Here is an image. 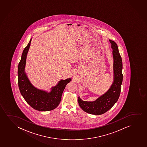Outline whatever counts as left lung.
Wrapping results in <instances>:
<instances>
[{"label": "left lung", "mask_w": 147, "mask_h": 147, "mask_svg": "<svg viewBox=\"0 0 147 147\" xmlns=\"http://www.w3.org/2000/svg\"><path fill=\"white\" fill-rule=\"evenodd\" d=\"M109 41L111 43L114 59L113 82L108 91L94 101H84L78 96L79 106L84 111L88 114L100 115L105 113L117 102L121 93V86L123 78L122 60L117 43L111 40H109Z\"/></svg>", "instance_id": "obj_1"}]
</instances>
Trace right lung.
<instances>
[{
	"instance_id": "obj_1",
	"label": "right lung",
	"mask_w": 147,
	"mask_h": 147,
	"mask_svg": "<svg viewBox=\"0 0 147 147\" xmlns=\"http://www.w3.org/2000/svg\"><path fill=\"white\" fill-rule=\"evenodd\" d=\"M32 39H30L24 49L18 66V87L22 96L32 108L39 111H49L54 110L59 106L63 92L66 85L71 80V78L59 80L56 86L51 88L50 92L39 90L33 86L25 71L26 57Z\"/></svg>"
}]
</instances>
